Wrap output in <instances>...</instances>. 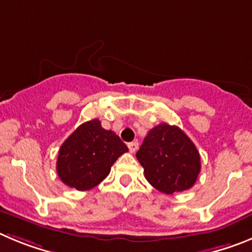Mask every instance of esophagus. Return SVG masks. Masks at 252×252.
I'll use <instances>...</instances> for the list:
<instances>
[{
    "label": "esophagus",
    "mask_w": 252,
    "mask_h": 252,
    "mask_svg": "<svg viewBox=\"0 0 252 252\" xmlns=\"http://www.w3.org/2000/svg\"><path fill=\"white\" fill-rule=\"evenodd\" d=\"M128 148L130 153H135L138 149V142H131L128 144Z\"/></svg>",
    "instance_id": "obj_1"
}]
</instances>
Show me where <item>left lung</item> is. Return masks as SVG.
Returning <instances> with one entry per match:
<instances>
[{"mask_svg":"<svg viewBox=\"0 0 252 252\" xmlns=\"http://www.w3.org/2000/svg\"><path fill=\"white\" fill-rule=\"evenodd\" d=\"M135 156L147 181L165 194L189 189L201 171L193 142L182 129L167 123L149 130Z\"/></svg>","mask_w":252,"mask_h":252,"instance_id":"obj_1","label":"left lung"}]
</instances>
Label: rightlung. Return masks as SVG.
<instances>
[{"mask_svg": "<svg viewBox=\"0 0 252 252\" xmlns=\"http://www.w3.org/2000/svg\"><path fill=\"white\" fill-rule=\"evenodd\" d=\"M128 147L100 121L85 122L60 147L56 171L60 180L78 191L98 186L109 174L112 165Z\"/></svg>", "mask_w": 252, "mask_h": 252, "instance_id": "1", "label": "right lung"}]
</instances>
